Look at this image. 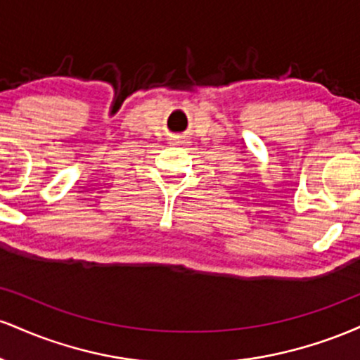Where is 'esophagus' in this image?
Here are the masks:
<instances>
[{
	"instance_id": "34e87169",
	"label": "esophagus",
	"mask_w": 360,
	"mask_h": 360,
	"mask_svg": "<svg viewBox=\"0 0 360 360\" xmlns=\"http://www.w3.org/2000/svg\"><path fill=\"white\" fill-rule=\"evenodd\" d=\"M172 143H174V146H184L186 140L183 137H174V140H172Z\"/></svg>"
}]
</instances>
